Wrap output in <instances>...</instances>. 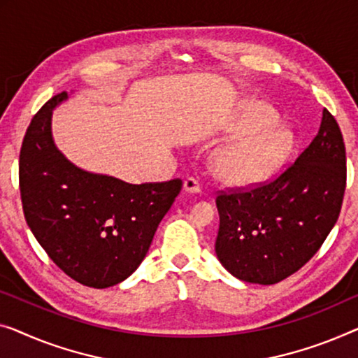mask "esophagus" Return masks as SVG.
<instances>
[{
	"instance_id": "34e87169",
	"label": "esophagus",
	"mask_w": 358,
	"mask_h": 358,
	"mask_svg": "<svg viewBox=\"0 0 358 358\" xmlns=\"http://www.w3.org/2000/svg\"><path fill=\"white\" fill-rule=\"evenodd\" d=\"M185 191L186 193H199L201 191V183L196 178L189 177L185 180Z\"/></svg>"
}]
</instances>
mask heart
Listing matches in <instances>:
<instances>
[{"instance_id": "1", "label": "heart", "mask_w": 358, "mask_h": 358, "mask_svg": "<svg viewBox=\"0 0 358 358\" xmlns=\"http://www.w3.org/2000/svg\"><path fill=\"white\" fill-rule=\"evenodd\" d=\"M275 124L273 109L249 104L231 127L233 133H248L213 152V175L231 186H257L278 172L292 149V136Z\"/></svg>"}]
</instances>
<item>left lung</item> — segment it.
Masks as SVG:
<instances>
[{
  "mask_svg": "<svg viewBox=\"0 0 358 358\" xmlns=\"http://www.w3.org/2000/svg\"><path fill=\"white\" fill-rule=\"evenodd\" d=\"M345 177L343 133L323 109L315 138L278 177L218 193V260L233 276L257 285H275L296 273L338 222Z\"/></svg>",
  "mask_w": 358,
  "mask_h": 358,
  "instance_id": "obj_1",
  "label": "left lung"
}]
</instances>
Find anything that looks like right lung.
<instances>
[{"instance_id": "1", "label": "right lung", "mask_w": 358, "mask_h": 358, "mask_svg": "<svg viewBox=\"0 0 358 358\" xmlns=\"http://www.w3.org/2000/svg\"><path fill=\"white\" fill-rule=\"evenodd\" d=\"M62 92L36 112L19 156L27 225L52 262L90 287L119 285L135 271L154 233L180 194V178L130 185L69 162L51 136V114Z\"/></svg>"}]
</instances>
